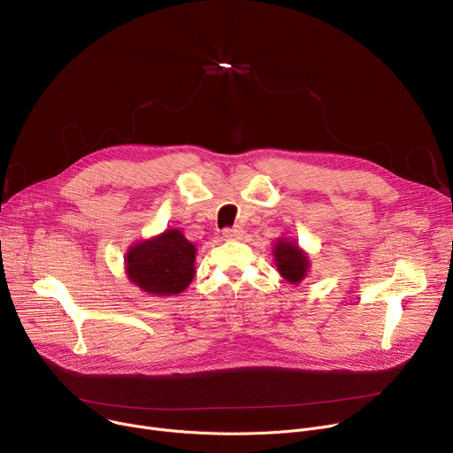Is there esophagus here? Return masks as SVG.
Instances as JSON below:
<instances>
[{
    "label": "esophagus",
    "mask_w": 453,
    "mask_h": 453,
    "mask_svg": "<svg viewBox=\"0 0 453 453\" xmlns=\"http://www.w3.org/2000/svg\"><path fill=\"white\" fill-rule=\"evenodd\" d=\"M222 234H224L226 240H236V238L242 236V229L240 227H226L222 231Z\"/></svg>",
    "instance_id": "esophagus-1"
}]
</instances>
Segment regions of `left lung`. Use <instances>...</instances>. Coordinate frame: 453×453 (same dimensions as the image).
I'll return each mask as SVG.
<instances>
[{
  "instance_id": "obj_1",
  "label": "left lung",
  "mask_w": 453,
  "mask_h": 453,
  "mask_svg": "<svg viewBox=\"0 0 453 453\" xmlns=\"http://www.w3.org/2000/svg\"><path fill=\"white\" fill-rule=\"evenodd\" d=\"M273 257H274L276 269L283 280H287L293 285H298L305 280L311 269V260H309V255L295 240L278 238L273 248Z\"/></svg>"
}]
</instances>
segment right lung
<instances>
[{"label":"right lung","mask_w":453,"mask_h":453,"mask_svg":"<svg viewBox=\"0 0 453 453\" xmlns=\"http://www.w3.org/2000/svg\"><path fill=\"white\" fill-rule=\"evenodd\" d=\"M195 258V243L173 227L130 245L125 267L128 280L142 293L168 298L182 293L191 283L196 273Z\"/></svg>","instance_id":"1"}]
</instances>
